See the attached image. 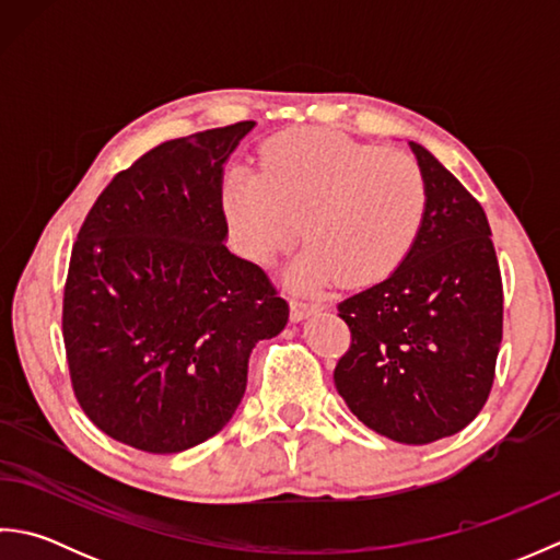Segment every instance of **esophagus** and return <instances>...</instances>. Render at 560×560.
<instances>
[{"instance_id": "obj_1", "label": "esophagus", "mask_w": 560, "mask_h": 560, "mask_svg": "<svg viewBox=\"0 0 560 560\" xmlns=\"http://www.w3.org/2000/svg\"><path fill=\"white\" fill-rule=\"evenodd\" d=\"M319 311H323V303L305 301V299H299V295H293V299H291V319H293V323H301V319L311 317Z\"/></svg>"}]
</instances>
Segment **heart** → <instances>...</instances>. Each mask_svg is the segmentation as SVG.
I'll list each match as a JSON object with an SVG mask.
<instances>
[{
  "label": "heart",
  "mask_w": 560,
  "mask_h": 560,
  "mask_svg": "<svg viewBox=\"0 0 560 560\" xmlns=\"http://www.w3.org/2000/svg\"><path fill=\"white\" fill-rule=\"evenodd\" d=\"M223 211L247 257L273 261L305 249L293 279L351 287L387 279L409 257L428 213V180L407 153L380 151L329 129H295L271 139L259 173L235 171Z\"/></svg>",
  "instance_id": "1"
}]
</instances>
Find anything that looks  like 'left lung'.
<instances>
[{
	"label": "left lung",
	"instance_id": "obj_1",
	"mask_svg": "<svg viewBox=\"0 0 560 560\" xmlns=\"http://www.w3.org/2000/svg\"><path fill=\"white\" fill-rule=\"evenodd\" d=\"M428 213L409 257L337 305L351 347L335 368L355 419L404 445L459 433L483 409L503 339V281L481 205L409 141Z\"/></svg>",
	"mask_w": 560,
	"mask_h": 560
}]
</instances>
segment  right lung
I'll return each instance as SVG.
<instances>
[{"label":"right lung","instance_id":"add662e5","mask_svg":"<svg viewBox=\"0 0 560 560\" xmlns=\"http://www.w3.org/2000/svg\"><path fill=\"white\" fill-rule=\"evenodd\" d=\"M253 127L147 151L103 189L71 247V389L129 447L173 455L217 435L245 395L249 351L289 323L265 269L223 243V163Z\"/></svg>","mask_w":560,"mask_h":560}]
</instances>
